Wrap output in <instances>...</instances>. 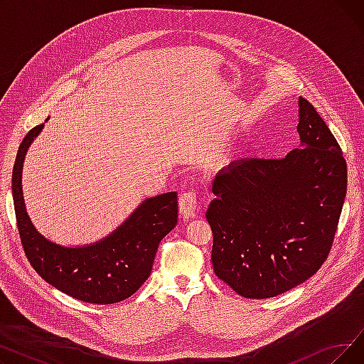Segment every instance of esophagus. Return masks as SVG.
Masks as SVG:
<instances>
[{
	"instance_id": "34e87169",
	"label": "esophagus",
	"mask_w": 364,
	"mask_h": 364,
	"mask_svg": "<svg viewBox=\"0 0 364 364\" xmlns=\"http://www.w3.org/2000/svg\"><path fill=\"white\" fill-rule=\"evenodd\" d=\"M180 213L184 218H193L200 209L199 196L196 192H184L180 196Z\"/></svg>"
}]
</instances>
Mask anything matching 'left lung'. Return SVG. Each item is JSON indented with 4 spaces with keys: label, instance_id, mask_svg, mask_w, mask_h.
Returning a JSON list of instances; mask_svg holds the SVG:
<instances>
[{
    "label": "left lung",
    "instance_id": "obj_1",
    "mask_svg": "<svg viewBox=\"0 0 364 364\" xmlns=\"http://www.w3.org/2000/svg\"><path fill=\"white\" fill-rule=\"evenodd\" d=\"M301 149L246 158L218 172L206 211L211 261L243 298L280 295L318 272L347 193V162L316 107L299 97Z\"/></svg>",
    "mask_w": 364,
    "mask_h": 364
}]
</instances>
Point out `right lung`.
Returning a JSON list of instances; mask_svg holds the SVG:
<instances>
[{
    "label": "right lung",
    "instance_id": "1",
    "mask_svg": "<svg viewBox=\"0 0 364 364\" xmlns=\"http://www.w3.org/2000/svg\"><path fill=\"white\" fill-rule=\"evenodd\" d=\"M43 127L36 125L26 134L13 166L14 213L25 255L46 282L75 299L99 305L124 301L150 276L159 242L177 224V192L144 200L105 240L84 247L55 245L35 230L22 195L23 159Z\"/></svg>",
    "mask_w": 364,
    "mask_h": 364
}]
</instances>
